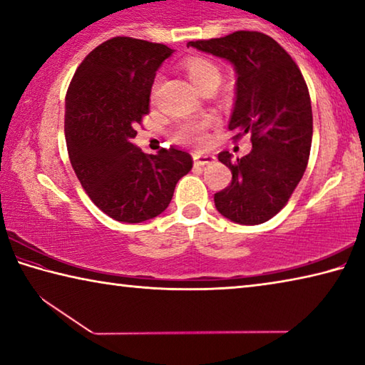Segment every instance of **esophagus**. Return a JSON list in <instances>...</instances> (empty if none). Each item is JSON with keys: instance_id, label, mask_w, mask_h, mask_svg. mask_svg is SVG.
Segmentation results:
<instances>
[{"instance_id": "34e87169", "label": "esophagus", "mask_w": 365, "mask_h": 365, "mask_svg": "<svg viewBox=\"0 0 365 365\" xmlns=\"http://www.w3.org/2000/svg\"><path fill=\"white\" fill-rule=\"evenodd\" d=\"M193 160H195V165H197V168H202V165L212 164L215 160V156H214V154L196 153V154H193Z\"/></svg>"}]
</instances>
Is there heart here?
Masks as SVG:
<instances>
[{"mask_svg":"<svg viewBox=\"0 0 365 365\" xmlns=\"http://www.w3.org/2000/svg\"><path fill=\"white\" fill-rule=\"evenodd\" d=\"M188 78L197 90L205 88L209 83L220 82V71L211 61L205 58H191L185 64ZM211 119L202 120H185L180 122L174 130V138L183 145H201L206 140V130L211 125Z\"/></svg>","mask_w":365,"mask_h":365,"instance_id":"1","label":"heart"}]
</instances>
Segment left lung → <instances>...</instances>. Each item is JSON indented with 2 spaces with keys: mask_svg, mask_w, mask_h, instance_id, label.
Returning a JSON list of instances; mask_svg holds the SVG:
<instances>
[{
  "mask_svg": "<svg viewBox=\"0 0 365 365\" xmlns=\"http://www.w3.org/2000/svg\"><path fill=\"white\" fill-rule=\"evenodd\" d=\"M187 46L228 61L237 73L228 122L238 137L251 135L243 158L222 151L232 183L214 196L217 211L235 224L259 225L287 205L304 175L312 143V108L299 67L279 43L261 32L240 30Z\"/></svg>",
  "mask_w": 365,
  "mask_h": 365,
  "instance_id": "obj_1",
  "label": "left lung"
}]
</instances>
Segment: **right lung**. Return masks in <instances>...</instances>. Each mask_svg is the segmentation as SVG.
<instances>
[{
    "label": "right lung",
    "mask_w": 365,
    "mask_h": 365,
    "mask_svg": "<svg viewBox=\"0 0 365 365\" xmlns=\"http://www.w3.org/2000/svg\"><path fill=\"white\" fill-rule=\"evenodd\" d=\"M172 53L160 43L115 36L83 59L67 90L71 164L91 201L114 220L140 224L164 212L177 182L193 168L187 151L145 154L132 143L150 113L156 71Z\"/></svg>",
    "instance_id": "add662e5"
}]
</instances>
